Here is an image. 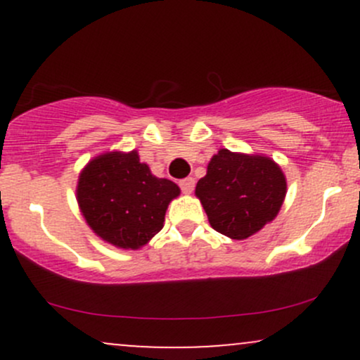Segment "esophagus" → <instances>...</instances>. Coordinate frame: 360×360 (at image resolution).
Here are the masks:
<instances>
[{"label":"esophagus","instance_id":"1","mask_svg":"<svg viewBox=\"0 0 360 360\" xmlns=\"http://www.w3.org/2000/svg\"><path fill=\"white\" fill-rule=\"evenodd\" d=\"M179 186H181V189H183V193H193V189H194V179L193 177H186V179H183L179 183Z\"/></svg>","mask_w":360,"mask_h":360}]
</instances>
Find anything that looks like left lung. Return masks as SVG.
<instances>
[{
    "label": "left lung",
    "mask_w": 360,
    "mask_h": 360,
    "mask_svg": "<svg viewBox=\"0 0 360 360\" xmlns=\"http://www.w3.org/2000/svg\"><path fill=\"white\" fill-rule=\"evenodd\" d=\"M210 225L243 240L274 220L286 196V179L274 160L221 148L196 184Z\"/></svg>",
    "instance_id": "8db88e82"
}]
</instances>
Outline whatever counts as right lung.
<instances>
[{
	"label": "right lung",
	"mask_w": 360,
	"mask_h": 360,
	"mask_svg": "<svg viewBox=\"0 0 360 360\" xmlns=\"http://www.w3.org/2000/svg\"><path fill=\"white\" fill-rule=\"evenodd\" d=\"M176 196L177 184L155 177L135 150L96 157L77 183V203L88 225L120 249H139L160 232Z\"/></svg>",
	"instance_id": "obj_1"
}]
</instances>
